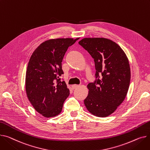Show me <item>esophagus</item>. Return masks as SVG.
Here are the masks:
<instances>
[{"mask_svg": "<svg viewBox=\"0 0 150 150\" xmlns=\"http://www.w3.org/2000/svg\"><path fill=\"white\" fill-rule=\"evenodd\" d=\"M78 86H79L78 85H76V84H74V85H72V88L74 90V89H75V88H77Z\"/></svg>", "mask_w": 150, "mask_h": 150, "instance_id": "34e87169", "label": "esophagus"}]
</instances>
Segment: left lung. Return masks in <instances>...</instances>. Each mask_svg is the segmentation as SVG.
<instances>
[{"instance_id": "left-lung-1", "label": "left lung", "mask_w": 150, "mask_h": 150, "mask_svg": "<svg viewBox=\"0 0 150 150\" xmlns=\"http://www.w3.org/2000/svg\"><path fill=\"white\" fill-rule=\"evenodd\" d=\"M78 43L93 58L96 69L84 104L93 115L108 116L127 95L131 78L128 59L121 47L107 38H84Z\"/></svg>"}]
</instances>
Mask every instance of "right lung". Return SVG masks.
Segmentation results:
<instances>
[{
  "label": "right lung",
  "mask_w": 150,
  "mask_h": 150,
  "mask_svg": "<svg viewBox=\"0 0 150 150\" xmlns=\"http://www.w3.org/2000/svg\"><path fill=\"white\" fill-rule=\"evenodd\" d=\"M79 38H57L45 41L33 53L26 74V92L35 110L46 117L61 113L69 90L61 80L62 63L69 46Z\"/></svg>",
  "instance_id": "add662e5"
}]
</instances>
